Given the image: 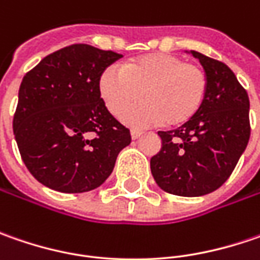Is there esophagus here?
<instances>
[{
	"instance_id": "obj_1",
	"label": "esophagus",
	"mask_w": 260,
	"mask_h": 260,
	"mask_svg": "<svg viewBox=\"0 0 260 260\" xmlns=\"http://www.w3.org/2000/svg\"><path fill=\"white\" fill-rule=\"evenodd\" d=\"M142 135H143V133H142L140 130H132V137H133V139H139Z\"/></svg>"
}]
</instances>
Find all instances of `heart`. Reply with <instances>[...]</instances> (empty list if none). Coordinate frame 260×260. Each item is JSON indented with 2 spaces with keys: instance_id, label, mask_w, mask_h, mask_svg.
<instances>
[{
  "instance_id": "1",
  "label": "heart",
  "mask_w": 260,
  "mask_h": 260,
  "mask_svg": "<svg viewBox=\"0 0 260 260\" xmlns=\"http://www.w3.org/2000/svg\"><path fill=\"white\" fill-rule=\"evenodd\" d=\"M100 94L115 117L142 94L144 101L127 110L123 120L135 127L162 123L168 127L191 120L207 92L204 69L181 56L150 53L127 60L121 71L107 68L100 76Z\"/></svg>"
}]
</instances>
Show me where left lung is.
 I'll list each match as a JSON object with an SVG mask.
<instances>
[{"label": "left lung", "instance_id": "left-lung-1", "mask_svg": "<svg viewBox=\"0 0 260 260\" xmlns=\"http://www.w3.org/2000/svg\"><path fill=\"white\" fill-rule=\"evenodd\" d=\"M207 75V92L197 114L169 132H159L162 149L150 171L164 191L201 197L229 179L250 137L249 96L229 66L191 50Z\"/></svg>", "mask_w": 260, "mask_h": 260}]
</instances>
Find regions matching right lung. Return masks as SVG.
I'll use <instances>...</instances> for the list:
<instances>
[{
    "label": "right lung",
    "instance_id": "1",
    "mask_svg": "<svg viewBox=\"0 0 260 260\" xmlns=\"http://www.w3.org/2000/svg\"><path fill=\"white\" fill-rule=\"evenodd\" d=\"M123 55L94 46L53 52L21 81L13 120L21 159L50 189L76 194L104 184L130 130L115 120L100 94V76Z\"/></svg>",
    "mask_w": 260,
    "mask_h": 260
}]
</instances>
